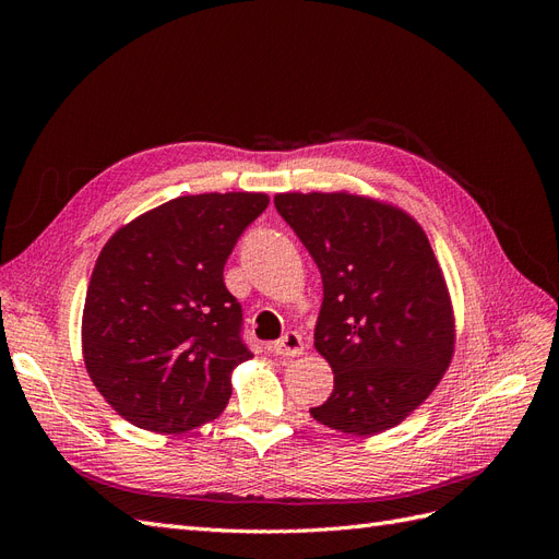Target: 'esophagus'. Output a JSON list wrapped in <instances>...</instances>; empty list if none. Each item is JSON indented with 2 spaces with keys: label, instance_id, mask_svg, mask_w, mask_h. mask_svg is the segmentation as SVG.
<instances>
[{
  "label": "esophagus",
  "instance_id": "1",
  "mask_svg": "<svg viewBox=\"0 0 559 559\" xmlns=\"http://www.w3.org/2000/svg\"><path fill=\"white\" fill-rule=\"evenodd\" d=\"M302 349H306V345H302V337L296 331L284 333L277 343H273V352L280 357H298Z\"/></svg>",
  "mask_w": 559,
  "mask_h": 559
}]
</instances>
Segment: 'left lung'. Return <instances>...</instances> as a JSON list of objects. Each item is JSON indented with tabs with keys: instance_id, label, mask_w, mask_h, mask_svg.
<instances>
[{
	"instance_id": "obj_1",
	"label": "left lung",
	"mask_w": 559,
	"mask_h": 559,
	"mask_svg": "<svg viewBox=\"0 0 559 559\" xmlns=\"http://www.w3.org/2000/svg\"><path fill=\"white\" fill-rule=\"evenodd\" d=\"M275 207L324 282L314 349L333 394L310 415L352 436L401 425L454 357L452 298L427 233L392 202L349 191L277 193Z\"/></svg>"
}]
</instances>
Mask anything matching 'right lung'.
I'll return each mask as SVG.
<instances>
[{"label":"right lung","mask_w":559,"mask_h":559,"mask_svg":"<svg viewBox=\"0 0 559 559\" xmlns=\"http://www.w3.org/2000/svg\"><path fill=\"white\" fill-rule=\"evenodd\" d=\"M265 193L167 200L118 228L95 261L81 352L97 392L130 425L181 433L224 413L242 345V308L224 265Z\"/></svg>","instance_id":"1"}]
</instances>
